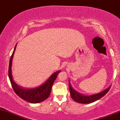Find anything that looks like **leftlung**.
Here are the masks:
<instances>
[{
    "instance_id": "left-lung-1",
    "label": "left lung",
    "mask_w": 120,
    "mask_h": 120,
    "mask_svg": "<svg viewBox=\"0 0 120 120\" xmlns=\"http://www.w3.org/2000/svg\"><path fill=\"white\" fill-rule=\"evenodd\" d=\"M69 85V87L70 93H71V98L76 102L82 103V104H89V103H93L94 101H95L96 100L99 99L108 93L111 87L110 86L105 90L103 91L98 94H93L91 95H84L81 94L77 91L74 90L70 83Z\"/></svg>"
}]
</instances>
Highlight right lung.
Masks as SVG:
<instances>
[{
  "mask_svg": "<svg viewBox=\"0 0 120 120\" xmlns=\"http://www.w3.org/2000/svg\"><path fill=\"white\" fill-rule=\"evenodd\" d=\"M16 45L15 46L14 50L10 58L9 68H8V75L12 88L15 93L19 97L27 102L31 103H39L42 102L49 97L53 82L55 81L57 74L60 72V71H56L52 74L45 83L38 87L33 88V89H24L19 86L13 81L11 70L12 59L16 49Z\"/></svg>",
  "mask_w": 120,
  "mask_h": 120,
  "instance_id": "1",
  "label": "right lung"
}]
</instances>
